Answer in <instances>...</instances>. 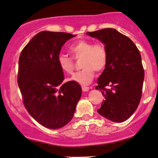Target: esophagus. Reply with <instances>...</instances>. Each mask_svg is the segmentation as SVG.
<instances>
[{"instance_id":"obj_1","label":"esophagus","mask_w":158,"mask_h":158,"mask_svg":"<svg viewBox=\"0 0 158 158\" xmlns=\"http://www.w3.org/2000/svg\"><path fill=\"white\" fill-rule=\"evenodd\" d=\"M82 90L84 92H88L89 90V88L86 87V86H82Z\"/></svg>"}]
</instances>
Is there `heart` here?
<instances>
[{
  "mask_svg": "<svg viewBox=\"0 0 158 158\" xmlns=\"http://www.w3.org/2000/svg\"><path fill=\"white\" fill-rule=\"evenodd\" d=\"M69 51L75 58L83 56L82 67L84 69L69 78V81L79 84H89L95 77V70L97 72L104 70L107 63V51L102 43L93 44L89 40H79L70 46ZM57 64L65 73L70 74L73 71V60L65 54L58 55Z\"/></svg>",
  "mask_w": 158,
  "mask_h": 158,
  "instance_id": "heart-1",
  "label": "heart"
}]
</instances>
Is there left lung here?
Masks as SVG:
<instances>
[{"label": "left lung", "instance_id": "obj_1", "mask_svg": "<svg viewBox=\"0 0 158 158\" xmlns=\"http://www.w3.org/2000/svg\"><path fill=\"white\" fill-rule=\"evenodd\" d=\"M86 35L101 41L108 54L107 63L95 87L105 98L98 113L112 122L125 121L135 112L141 98L144 69L139 51L128 37L113 28Z\"/></svg>", "mask_w": 158, "mask_h": 158}]
</instances>
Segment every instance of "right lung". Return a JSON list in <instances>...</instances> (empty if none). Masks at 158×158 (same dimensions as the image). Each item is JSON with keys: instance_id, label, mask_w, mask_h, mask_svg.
Wrapping results in <instances>:
<instances>
[{"instance_id": "obj_1", "label": "right lung", "mask_w": 158, "mask_h": 158, "mask_svg": "<svg viewBox=\"0 0 158 158\" xmlns=\"http://www.w3.org/2000/svg\"><path fill=\"white\" fill-rule=\"evenodd\" d=\"M75 36L62 32H40L20 54L18 84L24 107L47 128L58 129L67 125L81 97L79 84H63V72L57 64L62 47Z\"/></svg>"}]
</instances>
